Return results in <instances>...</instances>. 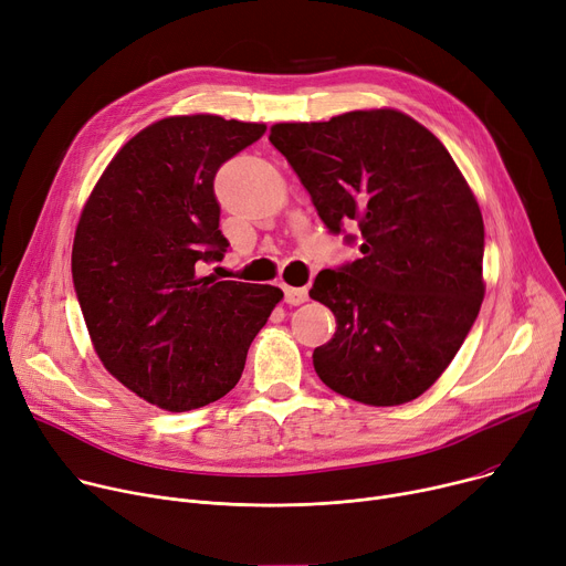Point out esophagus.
<instances>
[{
  "instance_id": "1",
  "label": "esophagus",
  "mask_w": 566,
  "mask_h": 566,
  "mask_svg": "<svg viewBox=\"0 0 566 566\" xmlns=\"http://www.w3.org/2000/svg\"><path fill=\"white\" fill-rule=\"evenodd\" d=\"M310 297L305 286H284V300L289 305H303Z\"/></svg>"
}]
</instances>
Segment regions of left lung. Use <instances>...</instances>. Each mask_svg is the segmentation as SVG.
<instances>
[{"label":"left lung","mask_w":566,"mask_h":566,"mask_svg":"<svg viewBox=\"0 0 566 566\" xmlns=\"http://www.w3.org/2000/svg\"><path fill=\"white\" fill-rule=\"evenodd\" d=\"M269 140L325 228L359 245V259L321 271L310 291L336 318L332 342L314 350L318 378L375 407L419 398L458 355L484 297V224L460 168L394 108L280 123Z\"/></svg>","instance_id":"obj_1"}]
</instances>
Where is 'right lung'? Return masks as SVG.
Here are the masks:
<instances>
[{
  "instance_id": "add662e5",
  "label": "right lung",
  "mask_w": 566,
  "mask_h": 566,
  "mask_svg": "<svg viewBox=\"0 0 566 566\" xmlns=\"http://www.w3.org/2000/svg\"><path fill=\"white\" fill-rule=\"evenodd\" d=\"M266 125L177 116L113 157L82 211L72 282L113 378L168 411L205 407L241 380L282 291L202 275L230 241L218 230V168Z\"/></svg>"
}]
</instances>
